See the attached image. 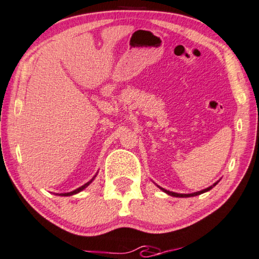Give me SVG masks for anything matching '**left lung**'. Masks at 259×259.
I'll return each mask as SVG.
<instances>
[{"instance_id":"8db88e82","label":"left lung","mask_w":259,"mask_h":259,"mask_svg":"<svg viewBox=\"0 0 259 259\" xmlns=\"http://www.w3.org/2000/svg\"><path fill=\"white\" fill-rule=\"evenodd\" d=\"M218 184V183H215L213 186H210V187H208V188H204V190H202V191H199V192H195V193H191V194H180V193H175V192H169V191H167V190H165V188H161V187H159L161 191L163 192H165L166 193V194H168V195H172V196H176V198H190V196H196V195H200V194H202V193H204V192H208L209 190H211V188H213L215 185Z\"/></svg>"}]
</instances>
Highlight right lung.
<instances>
[{
    "instance_id": "add662e5",
    "label": "right lung",
    "mask_w": 259,
    "mask_h": 259,
    "mask_svg": "<svg viewBox=\"0 0 259 259\" xmlns=\"http://www.w3.org/2000/svg\"><path fill=\"white\" fill-rule=\"evenodd\" d=\"M95 178V177H94ZM94 178H93L91 181H88L87 184H84L83 186H81V187H79V188H76V190H74V191H72V192H68V193H61V194H57V195H61V196H69V195H73V194H76V193H79V192H81L82 190H84V188H86L88 185H90L93 180H94Z\"/></svg>"
}]
</instances>
